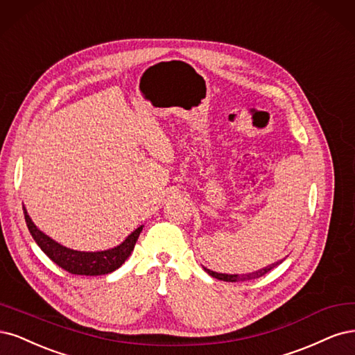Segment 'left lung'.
I'll use <instances>...</instances> for the list:
<instances>
[{
	"instance_id": "8db88e82",
	"label": "left lung",
	"mask_w": 355,
	"mask_h": 355,
	"mask_svg": "<svg viewBox=\"0 0 355 355\" xmlns=\"http://www.w3.org/2000/svg\"><path fill=\"white\" fill-rule=\"evenodd\" d=\"M282 262V261H280ZM280 262H276V264H271L266 268L262 270H258L255 272H249V274H242V276H239V274H221V272H215V271H211L208 268H205V271H207L209 276L218 279V280H223V282H246V280H252V279H258L261 276H264V274H267L270 270H272L274 267H277Z\"/></svg>"
}]
</instances>
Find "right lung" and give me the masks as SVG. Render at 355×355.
Wrapping results in <instances>:
<instances>
[{
    "label": "right lung",
    "mask_w": 355,
    "mask_h": 355,
    "mask_svg": "<svg viewBox=\"0 0 355 355\" xmlns=\"http://www.w3.org/2000/svg\"><path fill=\"white\" fill-rule=\"evenodd\" d=\"M24 214L29 233L42 252L64 271L79 274V276H103V274H109L119 268L125 259L131 255L137 239H139L143 230V227H139L119 246L113 249L101 250V252H79V250L64 248L54 242L49 236H45L32 223L26 209H24Z\"/></svg>",
    "instance_id": "1"
}]
</instances>
